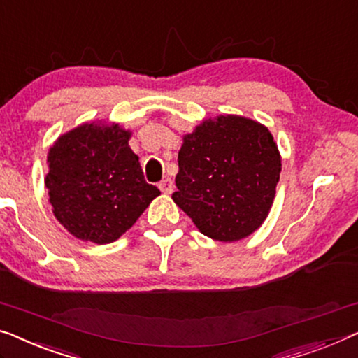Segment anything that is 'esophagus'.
<instances>
[{"label":"esophagus","instance_id":"obj_1","mask_svg":"<svg viewBox=\"0 0 358 358\" xmlns=\"http://www.w3.org/2000/svg\"><path fill=\"white\" fill-rule=\"evenodd\" d=\"M158 187H159V190L163 192V194H171V192H173V189H174V184H173V180H171V179H163L162 182L158 184Z\"/></svg>","mask_w":358,"mask_h":358}]
</instances>
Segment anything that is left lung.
<instances>
[{"mask_svg": "<svg viewBox=\"0 0 358 358\" xmlns=\"http://www.w3.org/2000/svg\"><path fill=\"white\" fill-rule=\"evenodd\" d=\"M173 200L201 234L221 242L250 236L265 221L281 173L266 127L241 116L205 121L179 150Z\"/></svg>", "mask_w": 358, "mask_h": 358, "instance_id": "1", "label": "left lung"}]
</instances>
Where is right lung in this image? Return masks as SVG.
<instances>
[{
	"label": "right lung",
	"instance_id": "right-lung-1",
	"mask_svg": "<svg viewBox=\"0 0 358 358\" xmlns=\"http://www.w3.org/2000/svg\"><path fill=\"white\" fill-rule=\"evenodd\" d=\"M129 137L117 124H84L51 147L45 185L56 220L77 239H119L159 195L145 180Z\"/></svg>",
	"mask_w": 358,
	"mask_h": 358
}]
</instances>
